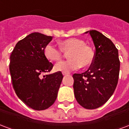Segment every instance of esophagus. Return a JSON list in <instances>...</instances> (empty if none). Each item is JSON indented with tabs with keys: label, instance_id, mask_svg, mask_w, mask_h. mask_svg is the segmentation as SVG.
I'll list each match as a JSON object with an SVG mask.
<instances>
[{
	"label": "esophagus",
	"instance_id": "1",
	"mask_svg": "<svg viewBox=\"0 0 129 129\" xmlns=\"http://www.w3.org/2000/svg\"><path fill=\"white\" fill-rule=\"evenodd\" d=\"M62 74H63V76H66V75H68V74H69V73H67V72H62Z\"/></svg>",
	"mask_w": 129,
	"mask_h": 129
}]
</instances>
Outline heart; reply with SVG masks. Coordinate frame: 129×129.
<instances>
[{
    "label": "heart",
    "mask_w": 129,
    "mask_h": 129,
    "mask_svg": "<svg viewBox=\"0 0 129 129\" xmlns=\"http://www.w3.org/2000/svg\"><path fill=\"white\" fill-rule=\"evenodd\" d=\"M60 48H58L51 44L46 46L44 53L46 58L50 61H59L63 56V52L68 53L69 59L61 61L55 65L56 71L68 72L76 70L81 66L86 68L92 63L94 53L91 47L85 44L83 40L78 38H69L61 41Z\"/></svg>",
    "instance_id": "heart-1"
}]
</instances>
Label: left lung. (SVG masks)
I'll list each match as a JSON object with an SVG mask.
<instances>
[{
	"mask_svg": "<svg viewBox=\"0 0 129 129\" xmlns=\"http://www.w3.org/2000/svg\"><path fill=\"white\" fill-rule=\"evenodd\" d=\"M91 35L96 48L94 59L89 69L74 74V96L80 105L94 109L103 105L115 91L120 72L118 50L111 41L96 30Z\"/></svg>",
	"mask_w": 129,
	"mask_h": 129,
	"instance_id": "1",
	"label": "left lung"
}]
</instances>
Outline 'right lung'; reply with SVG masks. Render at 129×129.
Segmentation results:
<instances>
[{
	"mask_svg": "<svg viewBox=\"0 0 129 129\" xmlns=\"http://www.w3.org/2000/svg\"><path fill=\"white\" fill-rule=\"evenodd\" d=\"M52 39L42 33H30L16 44L10 56L9 72L14 91L35 110L46 109L55 103L63 77L59 71L43 75L53 67L44 53Z\"/></svg>",
	"mask_w": 129,
	"mask_h": 129,
	"instance_id": "obj_1",
	"label": "right lung"
}]
</instances>
